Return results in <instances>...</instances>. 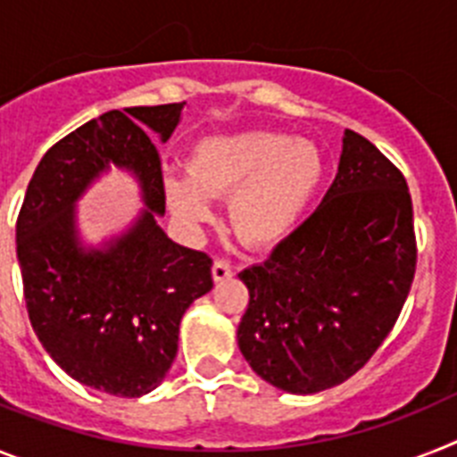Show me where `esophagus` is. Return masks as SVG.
Listing matches in <instances>:
<instances>
[{
	"label": "esophagus",
	"instance_id": "34e87169",
	"mask_svg": "<svg viewBox=\"0 0 457 457\" xmlns=\"http://www.w3.org/2000/svg\"><path fill=\"white\" fill-rule=\"evenodd\" d=\"M212 276L216 283H223L228 278H232V267H229L228 260H216L212 267Z\"/></svg>",
	"mask_w": 457,
	"mask_h": 457
}]
</instances>
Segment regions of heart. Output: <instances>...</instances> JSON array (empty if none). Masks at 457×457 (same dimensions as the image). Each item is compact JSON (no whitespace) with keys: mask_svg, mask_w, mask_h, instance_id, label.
Here are the masks:
<instances>
[{"mask_svg":"<svg viewBox=\"0 0 457 457\" xmlns=\"http://www.w3.org/2000/svg\"><path fill=\"white\" fill-rule=\"evenodd\" d=\"M324 179L312 142L273 130L204 135L188 152V172L162 174L172 216L195 232L212 218V197H228L232 232L251 248H273L295 232Z\"/></svg>","mask_w":457,"mask_h":457,"instance_id":"obj_1","label":"heart"}]
</instances>
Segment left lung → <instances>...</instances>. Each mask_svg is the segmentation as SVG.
Wrapping results in <instances>:
<instances>
[{
  "label": "left lung",
  "mask_w": 457,
  "mask_h": 457,
  "mask_svg": "<svg viewBox=\"0 0 457 457\" xmlns=\"http://www.w3.org/2000/svg\"><path fill=\"white\" fill-rule=\"evenodd\" d=\"M416 271L411 197L372 142L345 130L338 174L303 225L239 278L244 359L271 386L308 395L343 384L384 343Z\"/></svg>",
  "instance_id": "8db88e82"
}]
</instances>
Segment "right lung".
Instances as JSON below:
<instances>
[{
	"instance_id": "add662e5",
	"label": "right lung",
	"mask_w": 457,
	"mask_h": 457,
	"mask_svg": "<svg viewBox=\"0 0 457 457\" xmlns=\"http://www.w3.org/2000/svg\"><path fill=\"white\" fill-rule=\"evenodd\" d=\"M186 103L110 110L38 162L15 225L29 322L75 382L121 398L149 394L172 366L188 305L213 287L212 257L174 244L156 137L168 142ZM114 164L134 174L145 209L103 246H85L74 202Z\"/></svg>"
}]
</instances>
